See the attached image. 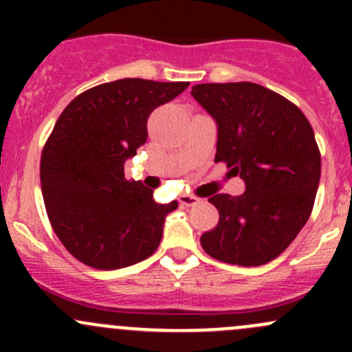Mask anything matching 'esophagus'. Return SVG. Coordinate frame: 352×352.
Returning a JSON list of instances; mask_svg holds the SVG:
<instances>
[{
	"mask_svg": "<svg viewBox=\"0 0 352 352\" xmlns=\"http://www.w3.org/2000/svg\"><path fill=\"white\" fill-rule=\"evenodd\" d=\"M199 201H201V199L196 197V196H190V194H182V196L179 197L180 204L187 206V208H190V206H196Z\"/></svg>",
	"mask_w": 352,
	"mask_h": 352,
	"instance_id": "34e87169",
	"label": "esophagus"
}]
</instances>
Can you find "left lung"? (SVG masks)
Listing matches in <instances>:
<instances>
[{"mask_svg": "<svg viewBox=\"0 0 352 352\" xmlns=\"http://www.w3.org/2000/svg\"><path fill=\"white\" fill-rule=\"evenodd\" d=\"M190 95L218 124L214 162L245 182L242 196L209 197L219 221L201 236L202 248L226 264H267L314 209L320 182L314 129L296 105L250 81L196 85Z\"/></svg>", "mask_w": 352, "mask_h": 352, "instance_id": "8db88e82", "label": "left lung"}]
</instances>
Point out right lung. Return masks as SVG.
<instances>
[{
	"label": "right lung",
	"mask_w": 352,
	"mask_h": 352,
	"mask_svg": "<svg viewBox=\"0 0 352 352\" xmlns=\"http://www.w3.org/2000/svg\"><path fill=\"white\" fill-rule=\"evenodd\" d=\"M187 81L124 78L78 95L63 110L41 156L45 211L73 257L110 271L150 257L179 202L158 204L153 189L126 180L124 163L146 143L148 117Z\"/></svg>",
	"instance_id": "add662e5"
}]
</instances>
